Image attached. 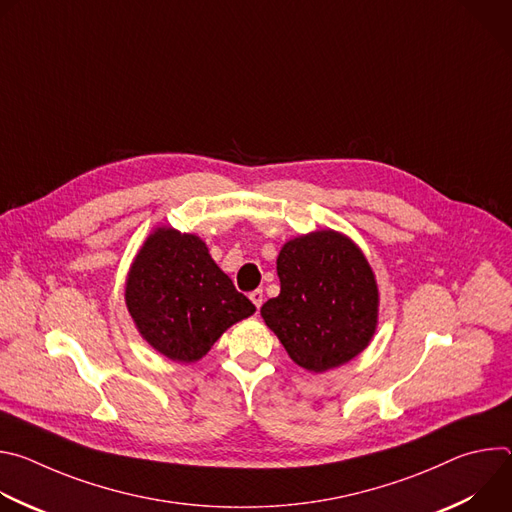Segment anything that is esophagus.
Masks as SVG:
<instances>
[{
    "mask_svg": "<svg viewBox=\"0 0 512 512\" xmlns=\"http://www.w3.org/2000/svg\"><path fill=\"white\" fill-rule=\"evenodd\" d=\"M251 302L255 304V308L259 310L261 308V304H263V289H255V291H251Z\"/></svg>",
    "mask_w": 512,
    "mask_h": 512,
    "instance_id": "34e87169",
    "label": "esophagus"
}]
</instances>
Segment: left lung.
<instances>
[{
	"label": "left lung",
	"mask_w": 512,
	"mask_h": 512,
	"mask_svg": "<svg viewBox=\"0 0 512 512\" xmlns=\"http://www.w3.org/2000/svg\"><path fill=\"white\" fill-rule=\"evenodd\" d=\"M279 296L261 308L289 358L326 373L367 348L379 326V285L360 247L322 229L283 243L277 255Z\"/></svg>",
	"instance_id": "1"
}]
</instances>
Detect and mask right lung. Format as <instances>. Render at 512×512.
<instances>
[{"label":"right lung","instance_id":"add662e5","mask_svg":"<svg viewBox=\"0 0 512 512\" xmlns=\"http://www.w3.org/2000/svg\"><path fill=\"white\" fill-rule=\"evenodd\" d=\"M125 306L156 352L174 362H196L233 324L255 314L192 233L158 227L133 257L125 279Z\"/></svg>","mask_w":512,"mask_h":512}]
</instances>
